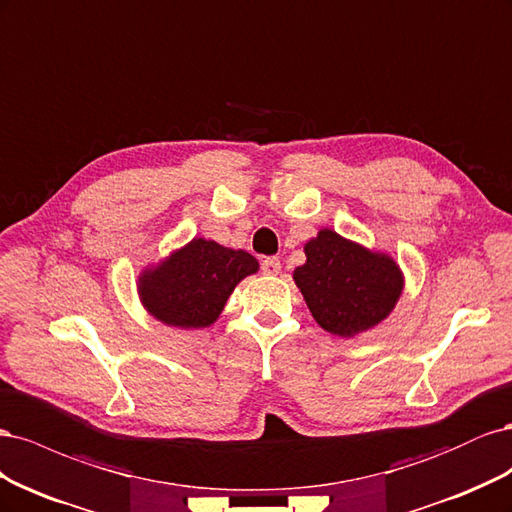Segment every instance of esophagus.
<instances>
[{"mask_svg": "<svg viewBox=\"0 0 512 512\" xmlns=\"http://www.w3.org/2000/svg\"><path fill=\"white\" fill-rule=\"evenodd\" d=\"M260 267H262V273H265V275H277L282 271V262L277 256H269V258L262 260Z\"/></svg>", "mask_w": 512, "mask_h": 512, "instance_id": "obj_1", "label": "esophagus"}]
</instances>
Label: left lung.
<instances>
[{
    "instance_id": "8db88e82",
    "label": "left lung",
    "mask_w": 512,
    "mask_h": 512,
    "mask_svg": "<svg viewBox=\"0 0 512 512\" xmlns=\"http://www.w3.org/2000/svg\"><path fill=\"white\" fill-rule=\"evenodd\" d=\"M305 256L292 277L324 331L352 337L393 312L404 277L391 256L369 252L329 228L305 243Z\"/></svg>"
}]
</instances>
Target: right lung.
<instances>
[{"instance_id": "add662e5", "label": "right lung", "mask_w": 512, "mask_h": 512, "mask_svg": "<svg viewBox=\"0 0 512 512\" xmlns=\"http://www.w3.org/2000/svg\"><path fill=\"white\" fill-rule=\"evenodd\" d=\"M258 271V260L215 241L192 239L160 267L138 280L147 312L168 327L203 329L218 320L226 299L243 277Z\"/></svg>"}]
</instances>
